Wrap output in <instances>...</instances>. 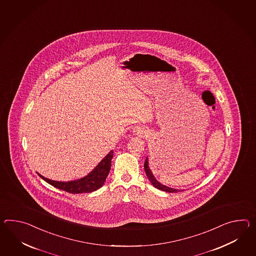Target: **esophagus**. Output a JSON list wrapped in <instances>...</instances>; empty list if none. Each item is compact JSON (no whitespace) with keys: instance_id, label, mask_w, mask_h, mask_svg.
Here are the masks:
<instances>
[{"instance_id":"1","label":"esophagus","mask_w":256,"mask_h":256,"mask_svg":"<svg viewBox=\"0 0 256 256\" xmlns=\"http://www.w3.org/2000/svg\"><path fill=\"white\" fill-rule=\"evenodd\" d=\"M133 132H134L136 135H138V136H142V135H144V133H145V131L144 130V128H138V126L134 128Z\"/></svg>"}]
</instances>
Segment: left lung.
<instances>
[{
	"mask_svg": "<svg viewBox=\"0 0 256 256\" xmlns=\"http://www.w3.org/2000/svg\"><path fill=\"white\" fill-rule=\"evenodd\" d=\"M144 170H145V173L147 178H149V180L150 181V183L152 184L154 187H156L158 190H161L162 192H180V190H178V188H169L166 185H162V183H160L159 181L156 180L154 178V176L152 174V170L149 168V161H148V157H146V160L144 162Z\"/></svg>",
	"mask_w": 256,
	"mask_h": 256,
	"instance_id": "8db88e82",
	"label": "left lung"
}]
</instances>
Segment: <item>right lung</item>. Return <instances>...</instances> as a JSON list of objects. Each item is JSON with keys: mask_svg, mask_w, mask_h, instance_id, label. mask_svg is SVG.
<instances>
[{"mask_svg": "<svg viewBox=\"0 0 256 256\" xmlns=\"http://www.w3.org/2000/svg\"><path fill=\"white\" fill-rule=\"evenodd\" d=\"M112 156H114V150H110L109 154L95 166V168L92 169V171H90L87 176L76 180L66 181V182L52 180L47 178H44V176L38 173V174L52 186L60 188L69 194L92 192L102 188L104 183L106 182V178L111 169Z\"/></svg>", "mask_w": 256, "mask_h": 256, "instance_id": "right-lung-1", "label": "right lung"}]
</instances>
